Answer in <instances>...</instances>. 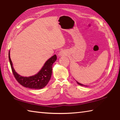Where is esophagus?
I'll return each mask as SVG.
<instances>
[{
  "label": "esophagus",
  "mask_w": 120,
  "mask_h": 120,
  "mask_svg": "<svg viewBox=\"0 0 120 120\" xmlns=\"http://www.w3.org/2000/svg\"><path fill=\"white\" fill-rule=\"evenodd\" d=\"M62 55H63L62 51H60V52H59V53H58V56H62Z\"/></svg>",
  "instance_id": "34e87169"
}]
</instances>
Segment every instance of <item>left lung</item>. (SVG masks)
Wrapping results in <instances>:
<instances>
[{
	"instance_id": "obj_1",
	"label": "left lung",
	"mask_w": 120,
	"mask_h": 120,
	"mask_svg": "<svg viewBox=\"0 0 120 120\" xmlns=\"http://www.w3.org/2000/svg\"><path fill=\"white\" fill-rule=\"evenodd\" d=\"M76 82H77V83L79 85H80V86H85V85H83V84H81V83H79V82H78V81H77L76 80Z\"/></svg>"
}]
</instances>
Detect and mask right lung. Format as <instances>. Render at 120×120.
Instances as JSON below:
<instances>
[{
  "label": "right lung",
  "mask_w": 120,
  "mask_h": 120,
  "mask_svg": "<svg viewBox=\"0 0 120 120\" xmlns=\"http://www.w3.org/2000/svg\"><path fill=\"white\" fill-rule=\"evenodd\" d=\"M10 54L9 51V59L13 73L16 80L22 86L29 89H41L47 85L52 76V64L57 60V56L56 55L48 59L41 69L36 74L29 77H24L19 75L14 70Z\"/></svg>",
  "instance_id": "add662e5"
}]
</instances>
